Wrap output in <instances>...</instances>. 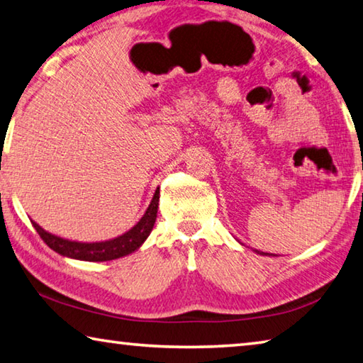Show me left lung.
I'll return each instance as SVG.
<instances>
[{
  "mask_svg": "<svg viewBox=\"0 0 363 363\" xmlns=\"http://www.w3.org/2000/svg\"><path fill=\"white\" fill-rule=\"evenodd\" d=\"M255 251H256L257 255H264V256H267V253H262V251H257V250H255Z\"/></svg>",
  "mask_w": 363,
  "mask_h": 363,
  "instance_id": "left-lung-1",
  "label": "left lung"
}]
</instances>
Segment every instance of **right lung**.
<instances>
[{
    "instance_id": "obj_1",
    "label": "right lung",
    "mask_w": 363,
    "mask_h": 363,
    "mask_svg": "<svg viewBox=\"0 0 363 363\" xmlns=\"http://www.w3.org/2000/svg\"><path fill=\"white\" fill-rule=\"evenodd\" d=\"M158 200H160V189L157 187L153 199L150 201L149 208H147L144 216L138 220V224L131 227L130 230L123 233L120 237H115L112 240L106 242H73L69 238H62L49 233L32 220L35 230L40 233V237L45 240L49 248L56 251V253L62 255L65 257H72V259L78 261H89V262H102V261H112L118 259V257L128 256L134 253V251L143 247V243L147 240L153 229V224L157 220V211H158Z\"/></svg>"
}]
</instances>
